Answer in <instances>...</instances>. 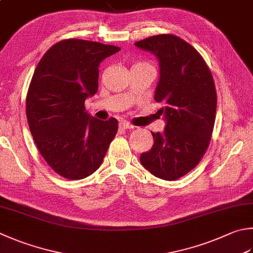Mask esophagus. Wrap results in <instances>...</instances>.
<instances>
[{"instance_id": "obj_1", "label": "esophagus", "mask_w": 253, "mask_h": 253, "mask_svg": "<svg viewBox=\"0 0 253 253\" xmlns=\"http://www.w3.org/2000/svg\"><path fill=\"white\" fill-rule=\"evenodd\" d=\"M119 126H120V128H126V130H130V128H134L135 127L134 126L131 125V123L126 122V121L120 122V125H119Z\"/></svg>"}]
</instances>
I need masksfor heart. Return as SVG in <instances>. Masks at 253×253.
Returning <instances> with one entry per match:
<instances>
[{
	"instance_id": "1",
	"label": "heart",
	"mask_w": 253,
	"mask_h": 253,
	"mask_svg": "<svg viewBox=\"0 0 253 253\" xmlns=\"http://www.w3.org/2000/svg\"><path fill=\"white\" fill-rule=\"evenodd\" d=\"M135 65H149V64H146V63H137Z\"/></svg>"
}]
</instances>
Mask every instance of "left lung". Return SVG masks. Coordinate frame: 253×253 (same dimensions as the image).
<instances>
[{
    "label": "left lung",
    "instance_id": "left-lung-1",
    "mask_svg": "<svg viewBox=\"0 0 253 253\" xmlns=\"http://www.w3.org/2000/svg\"><path fill=\"white\" fill-rule=\"evenodd\" d=\"M135 46L154 54L160 80L154 99L166 121L163 133L152 132L154 144L142 153V165L154 176L175 180L196 168L207 151L216 119L215 83L202 55L170 34L147 37Z\"/></svg>",
    "mask_w": 253,
    "mask_h": 253
}]
</instances>
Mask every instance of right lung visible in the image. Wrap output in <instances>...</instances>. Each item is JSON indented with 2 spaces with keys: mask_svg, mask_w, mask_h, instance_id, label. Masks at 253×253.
Segmentation results:
<instances>
[{
  "mask_svg": "<svg viewBox=\"0 0 253 253\" xmlns=\"http://www.w3.org/2000/svg\"><path fill=\"white\" fill-rule=\"evenodd\" d=\"M120 47L65 40L45 52L26 96V117L38 151L57 174L83 179L102 164L118 120H98L84 100L98 91L99 65Z\"/></svg>",
  "mask_w": 253,
  "mask_h": 253,
  "instance_id": "add662e5",
  "label": "right lung"
}]
</instances>
